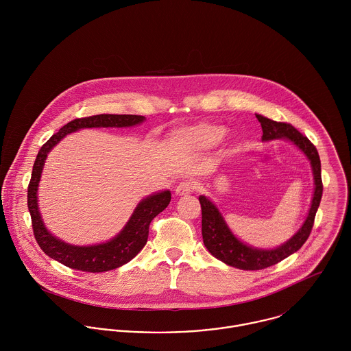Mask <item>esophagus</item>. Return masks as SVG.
Wrapping results in <instances>:
<instances>
[{
	"label": "esophagus",
	"mask_w": 351,
	"mask_h": 351,
	"mask_svg": "<svg viewBox=\"0 0 351 351\" xmlns=\"http://www.w3.org/2000/svg\"><path fill=\"white\" fill-rule=\"evenodd\" d=\"M193 189H195V186H193L192 182L184 181V182H181V184L176 188V195H177V196H188V195H191V193L193 192Z\"/></svg>",
	"instance_id": "34e87169"
}]
</instances>
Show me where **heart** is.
<instances>
[{
    "mask_svg": "<svg viewBox=\"0 0 351 351\" xmlns=\"http://www.w3.org/2000/svg\"><path fill=\"white\" fill-rule=\"evenodd\" d=\"M227 130L224 125L215 123H197L181 127L170 134V146L178 150H209L219 145Z\"/></svg>",
    "mask_w": 351,
    "mask_h": 351,
    "instance_id": "b5f03b06",
    "label": "heart"
}]
</instances>
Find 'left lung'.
Segmentation results:
<instances>
[{
	"label": "left lung",
	"mask_w": 351,
	"mask_h": 351,
	"mask_svg": "<svg viewBox=\"0 0 351 351\" xmlns=\"http://www.w3.org/2000/svg\"><path fill=\"white\" fill-rule=\"evenodd\" d=\"M255 116L261 123V127L263 131V135H262L263 142L284 139L291 142L306 156L312 167L313 195H312L308 215L304 223L301 224L299 231L285 243L273 249L252 247L247 243L242 242L231 231V228L226 223L221 212L215 205V202H212L206 196L199 197L201 204V215H202L201 232H202V241L205 247L219 261L224 262L228 266L242 269V270H261V269L273 266L299 250L311 234L315 215L323 195L320 158L316 147L291 124L277 123L262 114H255Z\"/></svg>",
	"instance_id": "left-lung-1"
}]
</instances>
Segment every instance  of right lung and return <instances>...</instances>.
Listing matches in <instances>:
<instances>
[{
	"mask_svg": "<svg viewBox=\"0 0 351 351\" xmlns=\"http://www.w3.org/2000/svg\"><path fill=\"white\" fill-rule=\"evenodd\" d=\"M145 120V116L138 114H96L75 119L63 125L59 132L53 134L39 150L28 185V209L36 242L50 258L75 270L102 273L125 265L145 247L149 238L151 220L169 205L171 200L170 191H160L142 199L134 209L130 220L116 237L90 246L70 245L51 234L42 219L38 204L39 182L47 155L66 135L84 128H128L139 125Z\"/></svg>",
	"mask_w": 351,
	"mask_h": 351,
	"instance_id": "obj_1",
	"label": "right lung"
}]
</instances>
